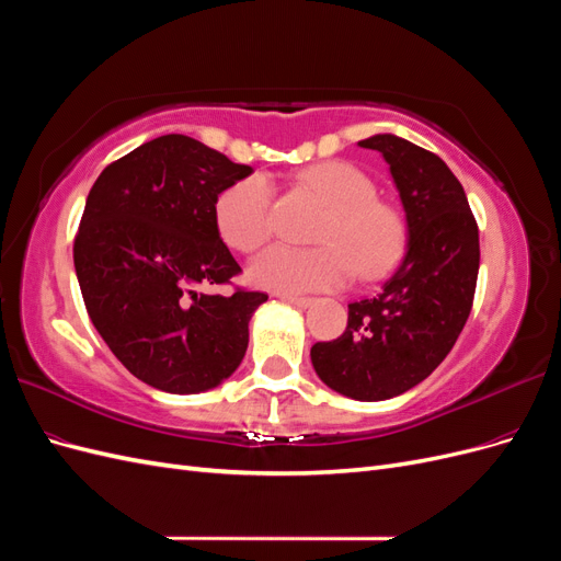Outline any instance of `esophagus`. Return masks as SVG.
Returning a JSON list of instances; mask_svg holds the SVG:
<instances>
[{
    "instance_id": "obj_1",
    "label": "esophagus",
    "mask_w": 561,
    "mask_h": 561,
    "mask_svg": "<svg viewBox=\"0 0 561 561\" xmlns=\"http://www.w3.org/2000/svg\"><path fill=\"white\" fill-rule=\"evenodd\" d=\"M285 304H293V307H297V309H307V307H311V297H297V295H278Z\"/></svg>"
}]
</instances>
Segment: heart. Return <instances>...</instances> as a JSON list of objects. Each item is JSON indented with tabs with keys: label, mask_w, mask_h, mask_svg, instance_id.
<instances>
[{
	"label": "heart",
	"mask_w": 561,
	"mask_h": 561,
	"mask_svg": "<svg viewBox=\"0 0 561 561\" xmlns=\"http://www.w3.org/2000/svg\"><path fill=\"white\" fill-rule=\"evenodd\" d=\"M299 182L328 206L318 248L271 245L248 266L252 285L278 295L334 290L353 271L377 278L393 266L404 245V225L396 208L377 201V186L360 168L346 161H322L304 168ZM215 225L222 241L254 252L271 233V184L254 173L217 196Z\"/></svg>",
	"instance_id": "heart-1"
}]
</instances>
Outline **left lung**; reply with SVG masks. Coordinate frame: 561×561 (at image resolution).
I'll return each instance as SVG.
<instances>
[{"mask_svg": "<svg viewBox=\"0 0 561 561\" xmlns=\"http://www.w3.org/2000/svg\"><path fill=\"white\" fill-rule=\"evenodd\" d=\"M358 145L388 163L407 248L379 295L348 304L346 332L313 344L311 363L336 393L377 402L421 383L456 344L478 285L480 233L463 186L443 159L393 133Z\"/></svg>", "mask_w": 561, "mask_h": 561, "instance_id": "1", "label": "left lung"}]
</instances>
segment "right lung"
Listing matches in <instances>:
<instances>
[{"label":"right lung","mask_w":561,"mask_h":561,"mask_svg":"<svg viewBox=\"0 0 561 561\" xmlns=\"http://www.w3.org/2000/svg\"><path fill=\"white\" fill-rule=\"evenodd\" d=\"M252 173L190 138L161 135L107 165L89 192L75 268L95 330L133 377L175 396L239 369L264 293L201 287L241 271L215 225V201Z\"/></svg>","instance_id":"1"}]
</instances>
